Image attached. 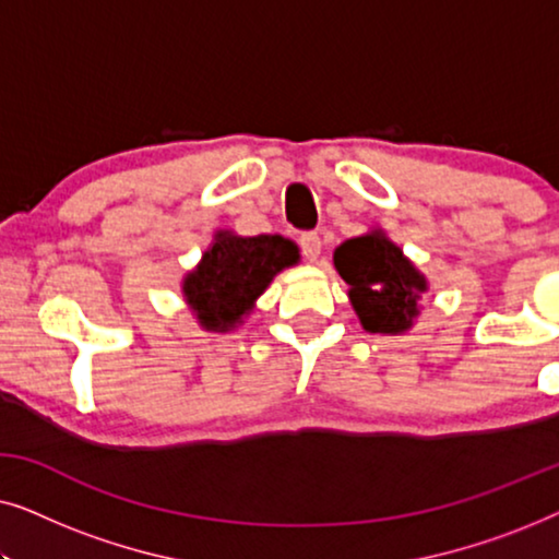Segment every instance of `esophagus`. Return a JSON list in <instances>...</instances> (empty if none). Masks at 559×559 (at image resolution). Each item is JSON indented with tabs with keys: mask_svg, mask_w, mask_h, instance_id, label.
Returning a JSON list of instances; mask_svg holds the SVG:
<instances>
[{
	"mask_svg": "<svg viewBox=\"0 0 559 559\" xmlns=\"http://www.w3.org/2000/svg\"><path fill=\"white\" fill-rule=\"evenodd\" d=\"M297 243H300L302 257L310 259V262H316V259L320 257V247H323V243H320V236L316 231L300 234V239H297Z\"/></svg>",
	"mask_w": 559,
	"mask_h": 559,
	"instance_id": "1",
	"label": "esophagus"
}]
</instances>
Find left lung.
I'll return each instance as SVG.
<instances>
[{
	"label": "left lung",
	"mask_w": 559,
	"mask_h": 559,
	"mask_svg": "<svg viewBox=\"0 0 559 559\" xmlns=\"http://www.w3.org/2000/svg\"><path fill=\"white\" fill-rule=\"evenodd\" d=\"M335 270L346 280L348 297L369 333H402L417 316V297L427 282L402 249L381 231L356 236L333 254Z\"/></svg>",
	"instance_id": "left-lung-1"
}]
</instances>
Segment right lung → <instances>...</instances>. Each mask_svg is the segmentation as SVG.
Returning a JSON list of instances; mask_svg holds the SVG:
<instances>
[{
    "instance_id": "1",
    "label": "right lung",
    "mask_w": 559,
    "mask_h": 559,
    "mask_svg": "<svg viewBox=\"0 0 559 559\" xmlns=\"http://www.w3.org/2000/svg\"><path fill=\"white\" fill-rule=\"evenodd\" d=\"M297 262V247L282 236L218 234L182 285L205 331H231L264 293L274 274Z\"/></svg>"
}]
</instances>
